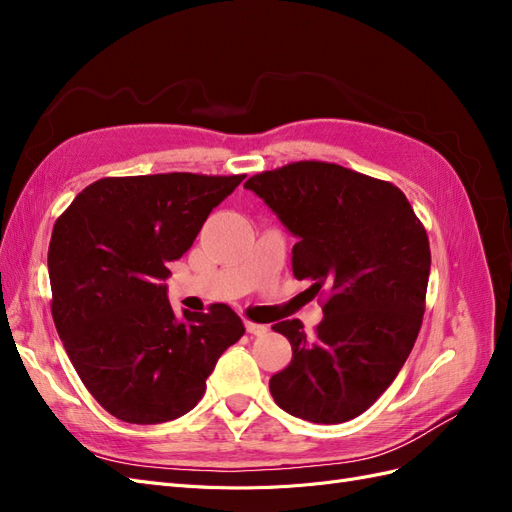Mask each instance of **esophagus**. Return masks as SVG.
<instances>
[{
  "label": "esophagus",
  "mask_w": 512,
  "mask_h": 512,
  "mask_svg": "<svg viewBox=\"0 0 512 512\" xmlns=\"http://www.w3.org/2000/svg\"><path fill=\"white\" fill-rule=\"evenodd\" d=\"M245 331L250 335H265L269 331L267 324H258V322H252V320H245Z\"/></svg>",
  "instance_id": "obj_1"
}]
</instances>
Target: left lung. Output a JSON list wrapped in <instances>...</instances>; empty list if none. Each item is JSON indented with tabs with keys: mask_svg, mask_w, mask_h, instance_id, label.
<instances>
[{
	"mask_svg": "<svg viewBox=\"0 0 512 512\" xmlns=\"http://www.w3.org/2000/svg\"><path fill=\"white\" fill-rule=\"evenodd\" d=\"M245 188L299 239L294 277L327 292L312 337L297 318L273 324L292 361L269 380L271 395L303 421L346 423L389 389L421 331L431 267L425 226L393 183L331 162L265 170Z\"/></svg>",
	"mask_w": 512,
	"mask_h": 512,
	"instance_id": "obj_1",
	"label": "left lung"
}]
</instances>
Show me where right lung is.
I'll list each match as a JSON object with an SVG mask.
<instances>
[{
    "label": "right lung",
    "instance_id": "right-lung-1",
    "mask_svg": "<svg viewBox=\"0 0 512 512\" xmlns=\"http://www.w3.org/2000/svg\"><path fill=\"white\" fill-rule=\"evenodd\" d=\"M245 175L104 177L59 215L49 245L51 312L76 374L119 421L190 412L222 352L245 333L224 303L177 318L168 262L190 250Z\"/></svg>",
    "mask_w": 512,
    "mask_h": 512
}]
</instances>
